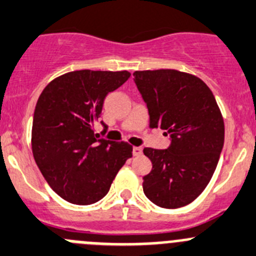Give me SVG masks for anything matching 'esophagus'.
<instances>
[{
  "mask_svg": "<svg viewBox=\"0 0 256 256\" xmlns=\"http://www.w3.org/2000/svg\"><path fill=\"white\" fill-rule=\"evenodd\" d=\"M143 150L142 147H133V156H140L142 154Z\"/></svg>",
  "mask_w": 256,
  "mask_h": 256,
  "instance_id": "obj_1",
  "label": "esophagus"
}]
</instances>
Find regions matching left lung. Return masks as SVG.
Returning a JSON list of instances; mask_svg holds the SVG:
<instances>
[{
  "label": "left lung",
  "mask_w": 256,
  "mask_h": 256,
  "mask_svg": "<svg viewBox=\"0 0 256 256\" xmlns=\"http://www.w3.org/2000/svg\"><path fill=\"white\" fill-rule=\"evenodd\" d=\"M133 76L147 104L150 126L171 136L167 150H143L152 162V171L143 177L144 194L163 208L188 205L218 166L225 136L220 108L210 88L192 74L160 69Z\"/></svg>",
  "instance_id": "1"
}]
</instances>
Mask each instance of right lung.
<instances>
[{"mask_svg": "<svg viewBox=\"0 0 256 256\" xmlns=\"http://www.w3.org/2000/svg\"><path fill=\"white\" fill-rule=\"evenodd\" d=\"M130 76L126 70H76L54 79L38 96L31 133L34 158L48 186L68 202L92 205L103 198L132 157V146L98 140L94 130L106 96Z\"/></svg>", "mask_w": 256, "mask_h": 256, "instance_id": "1", "label": "right lung"}]
</instances>
